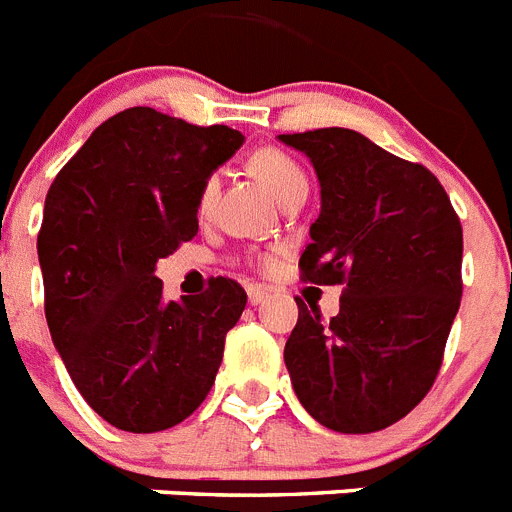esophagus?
Listing matches in <instances>:
<instances>
[{"label":"esophagus","mask_w":512,"mask_h":512,"mask_svg":"<svg viewBox=\"0 0 512 512\" xmlns=\"http://www.w3.org/2000/svg\"><path fill=\"white\" fill-rule=\"evenodd\" d=\"M266 295H269L266 287H259V284H256V287H248V302H251V305H261V302L266 300Z\"/></svg>","instance_id":"obj_1"}]
</instances>
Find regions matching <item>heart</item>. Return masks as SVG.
<instances>
[{
	"instance_id": "1",
	"label": "heart",
	"mask_w": 512,
	"mask_h": 512,
	"mask_svg": "<svg viewBox=\"0 0 512 512\" xmlns=\"http://www.w3.org/2000/svg\"><path fill=\"white\" fill-rule=\"evenodd\" d=\"M251 169L264 179V184L271 192L277 194L279 202H282L289 192H295L297 187H307L305 171L300 169V164L284 151H279V148H261V151L253 153ZM217 187H220V176L217 174H210L205 182H202L200 197H197V205H200L202 212L212 205ZM269 261V256H264V264H269Z\"/></svg>"
}]
</instances>
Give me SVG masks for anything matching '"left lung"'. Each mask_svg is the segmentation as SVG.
<instances>
[{
  "label": "left lung",
  "instance_id": "left-lung-1",
  "mask_svg": "<svg viewBox=\"0 0 512 512\" xmlns=\"http://www.w3.org/2000/svg\"><path fill=\"white\" fill-rule=\"evenodd\" d=\"M320 179V215L300 256L302 282L343 284L341 312L300 307L284 364L312 418L377 433L428 395L461 302V223L423 164L356 130L279 135Z\"/></svg>",
  "mask_w": 512,
  "mask_h": 512
}]
</instances>
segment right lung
Wrapping results in <instances>:
<instances>
[{"instance_id": "right-lung-1", "label": "right lung", "mask_w": 512, "mask_h": 512, "mask_svg": "<svg viewBox=\"0 0 512 512\" xmlns=\"http://www.w3.org/2000/svg\"><path fill=\"white\" fill-rule=\"evenodd\" d=\"M243 143L153 107L104 120L45 197L38 233L45 320L89 408L120 431L174 428L200 408L246 292L212 277L164 302L156 261L192 241L207 176Z\"/></svg>"}]
</instances>
